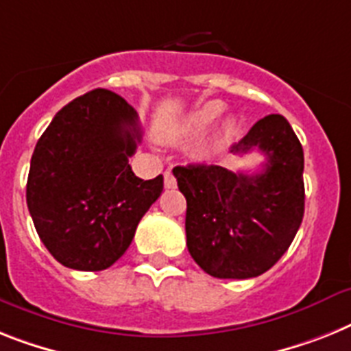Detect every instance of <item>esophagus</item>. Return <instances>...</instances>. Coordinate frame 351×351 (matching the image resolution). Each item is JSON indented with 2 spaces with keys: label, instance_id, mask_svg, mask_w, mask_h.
Returning a JSON list of instances; mask_svg holds the SVG:
<instances>
[{
  "label": "esophagus",
  "instance_id": "esophagus-1",
  "mask_svg": "<svg viewBox=\"0 0 351 351\" xmlns=\"http://www.w3.org/2000/svg\"><path fill=\"white\" fill-rule=\"evenodd\" d=\"M164 185H166V189H175L176 187V178L175 175L171 173V169H167L164 173Z\"/></svg>",
  "mask_w": 351,
  "mask_h": 351
}]
</instances>
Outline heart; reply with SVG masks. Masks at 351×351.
Returning <instances> with one entry per match:
<instances>
[{
  "label": "heart",
  "mask_w": 351,
  "mask_h": 351,
  "mask_svg": "<svg viewBox=\"0 0 351 351\" xmlns=\"http://www.w3.org/2000/svg\"><path fill=\"white\" fill-rule=\"evenodd\" d=\"M221 112H223V105L219 101H207L199 105L198 108H194L193 112H189L187 116L184 117L180 125V130L184 132L185 135H199L203 132L207 130L208 126L221 116ZM232 132V123H225V125L221 126V130L214 135V139L212 143L216 144L219 143L223 137Z\"/></svg>",
  "instance_id": "1"
}]
</instances>
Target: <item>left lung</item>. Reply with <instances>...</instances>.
Masks as SVG:
<instances>
[{
  "instance_id": "left-lung-1",
  "label": "left lung",
  "mask_w": 351,
  "mask_h": 351,
  "mask_svg": "<svg viewBox=\"0 0 351 351\" xmlns=\"http://www.w3.org/2000/svg\"><path fill=\"white\" fill-rule=\"evenodd\" d=\"M258 149V173H234L216 164L173 169L187 199L185 234L191 257L216 278H253L287 252L305 210L303 149L284 116L257 121L230 152Z\"/></svg>"
}]
</instances>
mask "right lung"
I'll return each instance as SVG.
<instances>
[{
  "mask_svg": "<svg viewBox=\"0 0 351 351\" xmlns=\"http://www.w3.org/2000/svg\"><path fill=\"white\" fill-rule=\"evenodd\" d=\"M137 112L119 94L94 89L57 112L34 149L26 203L35 230L62 266L110 267L128 250L164 178L135 176Z\"/></svg>",
  "mask_w": 351,
  "mask_h": 351,
  "instance_id": "right-lung-1",
  "label": "right lung"
}]
</instances>
